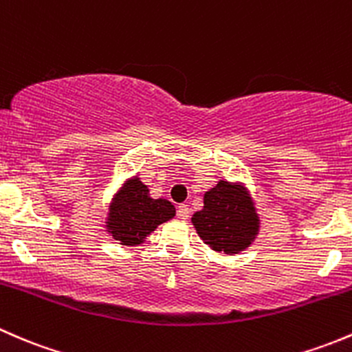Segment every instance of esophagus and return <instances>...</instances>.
Returning a JSON list of instances; mask_svg holds the SVG:
<instances>
[{"label": "esophagus", "mask_w": 352, "mask_h": 352, "mask_svg": "<svg viewBox=\"0 0 352 352\" xmlns=\"http://www.w3.org/2000/svg\"><path fill=\"white\" fill-rule=\"evenodd\" d=\"M177 219L181 220H186L190 219V208H188V205H184V203H181V205H177Z\"/></svg>", "instance_id": "obj_1"}]
</instances>
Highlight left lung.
<instances>
[{
    "mask_svg": "<svg viewBox=\"0 0 352 352\" xmlns=\"http://www.w3.org/2000/svg\"><path fill=\"white\" fill-rule=\"evenodd\" d=\"M203 210L191 219L198 235L213 251L237 254L257 232V215L244 188L220 181L206 191Z\"/></svg>",
    "mask_w": 352,
    "mask_h": 352,
    "instance_id": "obj_1",
    "label": "left lung"
}]
</instances>
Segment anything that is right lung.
Returning <instances> with one entry per match:
<instances>
[{"label": "right lung", "instance_id": "right-lung-1", "mask_svg": "<svg viewBox=\"0 0 352 352\" xmlns=\"http://www.w3.org/2000/svg\"><path fill=\"white\" fill-rule=\"evenodd\" d=\"M175 212V206L168 200H152L149 188L135 177L115 198L110 208L108 232L123 245H137L155 227L173 219Z\"/></svg>", "mask_w": 352, "mask_h": 352}]
</instances>
